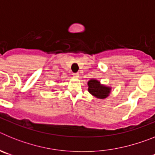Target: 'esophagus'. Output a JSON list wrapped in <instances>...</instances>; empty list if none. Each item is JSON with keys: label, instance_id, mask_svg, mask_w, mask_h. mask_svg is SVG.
Returning <instances> with one entry per match:
<instances>
[{"label": "esophagus", "instance_id": "1", "mask_svg": "<svg viewBox=\"0 0 155 155\" xmlns=\"http://www.w3.org/2000/svg\"><path fill=\"white\" fill-rule=\"evenodd\" d=\"M73 77H74V78H78V77H79L78 73H74L73 74Z\"/></svg>", "mask_w": 155, "mask_h": 155}]
</instances>
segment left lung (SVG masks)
Masks as SVG:
<instances>
[{
    "label": "left lung",
    "mask_w": 155,
    "mask_h": 155,
    "mask_svg": "<svg viewBox=\"0 0 155 155\" xmlns=\"http://www.w3.org/2000/svg\"><path fill=\"white\" fill-rule=\"evenodd\" d=\"M87 86H88V91L92 95L102 99L109 96L111 91V87L102 85L100 82L95 79H91L87 82Z\"/></svg>",
    "instance_id": "obj_1"
}]
</instances>
